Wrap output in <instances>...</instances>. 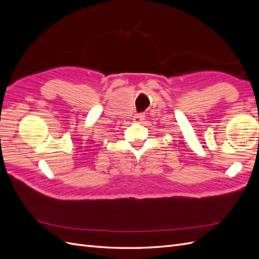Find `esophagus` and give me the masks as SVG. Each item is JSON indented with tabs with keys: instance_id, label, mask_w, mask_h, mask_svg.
Wrapping results in <instances>:
<instances>
[{
	"instance_id": "obj_1",
	"label": "esophagus",
	"mask_w": 259,
	"mask_h": 259,
	"mask_svg": "<svg viewBox=\"0 0 259 259\" xmlns=\"http://www.w3.org/2000/svg\"><path fill=\"white\" fill-rule=\"evenodd\" d=\"M145 119V114L144 113H137L134 115V121L135 122H142Z\"/></svg>"
}]
</instances>
